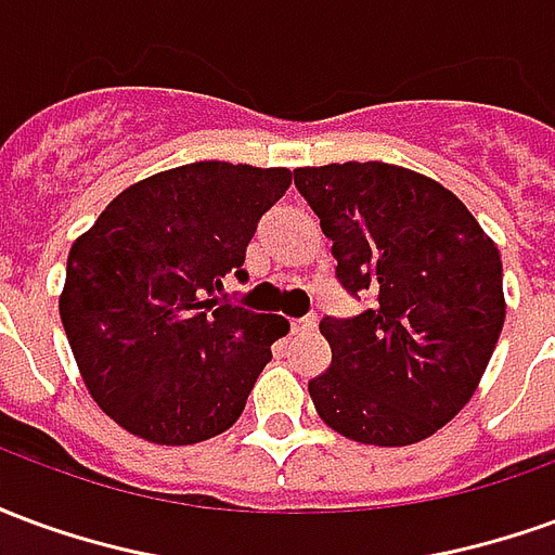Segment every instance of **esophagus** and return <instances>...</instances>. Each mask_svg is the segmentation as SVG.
Masks as SVG:
<instances>
[{
	"instance_id": "obj_1",
	"label": "esophagus",
	"mask_w": 555,
	"mask_h": 555,
	"mask_svg": "<svg viewBox=\"0 0 555 555\" xmlns=\"http://www.w3.org/2000/svg\"><path fill=\"white\" fill-rule=\"evenodd\" d=\"M314 326H318V318H314V314H302V318H294V321H291V333L300 336V333H312Z\"/></svg>"
}]
</instances>
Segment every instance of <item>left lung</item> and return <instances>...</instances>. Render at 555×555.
Segmentation results:
<instances>
[{
    "instance_id": "1",
    "label": "left lung",
    "mask_w": 555,
    "mask_h": 555,
    "mask_svg": "<svg viewBox=\"0 0 555 555\" xmlns=\"http://www.w3.org/2000/svg\"><path fill=\"white\" fill-rule=\"evenodd\" d=\"M336 279L372 306L324 318L333 362L309 380L318 416L348 440L410 446L476 392L505 321L500 249L437 181L389 163L294 169Z\"/></svg>"
}]
</instances>
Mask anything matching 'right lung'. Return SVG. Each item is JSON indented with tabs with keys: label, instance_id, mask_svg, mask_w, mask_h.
<instances>
[{
	"label": "right lung",
	"instance_id": "obj_1",
	"mask_svg": "<svg viewBox=\"0 0 555 555\" xmlns=\"http://www.w3.org/2000/svg\"><path fill=\"white\" fill-rule=\"evenodd\" d=\"M288 169L202 159L127 186L67 255L59 314L91 398L157 446L217 437L241 418L288 321L234 306L258 219Z\"/></svg>",
	"mask_w": 555,
	"mask_h": 555
}]
</instances>
